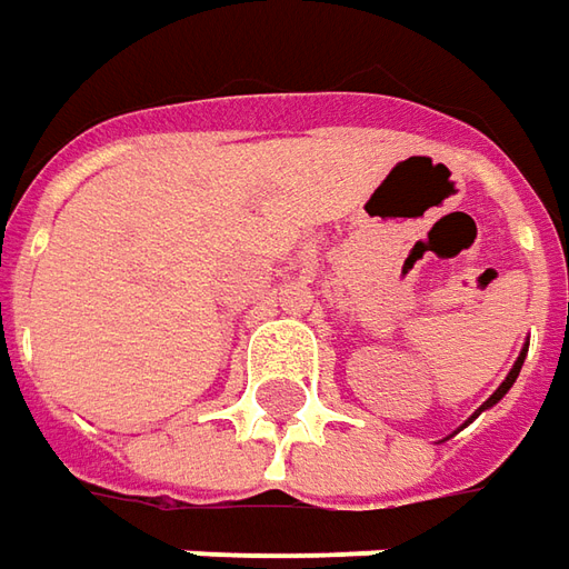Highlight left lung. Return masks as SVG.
Segmentation results:
<instances>
[{
	"instance_id": "obj_1",
	"label": "left lung",
	"mask_w": 569,
	"mask_h": 569,
	"mask_svg": "<svg viewBox=\"0 0 569 569\" xmlns=\"http://www.w3.org/2000/svg\"><path fill=\"white\" fill-rule=\"evenodd\" d=\"M523 356H527V350H523V352H520V356H517L515 368H511V371H508V378H505V381H501L499 390H496V393H492V397H489L487 402H483V406H480V411L489 409V406H496V402H499V399L505 397V393H508V390H511V383L517 381V375H520V366H523Z\"/></svg>"
}]
</instances>
